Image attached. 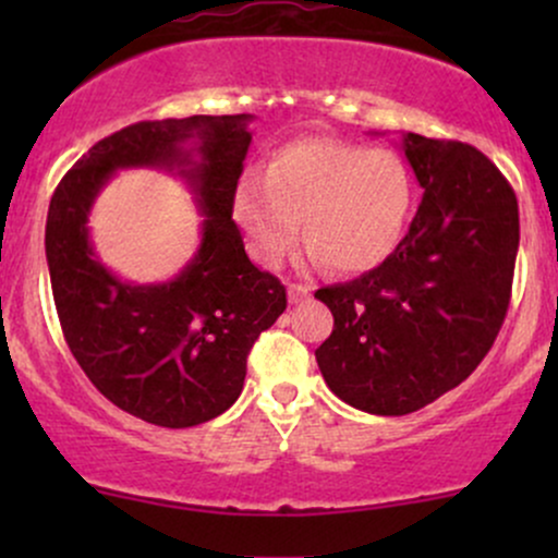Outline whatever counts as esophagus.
I'll use <instances>...</instances> for the list:
<instances>
[{
  "label": "esophagus",
  "mask_w": 558,
  "mask_h": 558,
  "mask_svg": "<svg viewBox=\"0 0 558 558\" xmlns=\"http://www.w3.org/2000/svg\"><path fill=\"white\" fill-rule=\"evenodd\" d=\"M310 293H312V286H301V283L288 286V299H291L293 304H296V301H301V299H306Z\"/></svg>",
  "instance_id": "obj_1"
}]
</instances>
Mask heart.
Wrapping results in <instances>:
<instances>
[{
  "label": "heart",
  "instance_id": "1",
  "mask_svg": "<svg viewBox=\"0 0 558 558\" xmlns=\"http://www.w3.org/2000/svg\"><path fill=\"white\" fill-rule=\"evenodd\" d=\"M412 207V172L396 151L336 138L286 144L265 178L243 175L233 194L254 259L280 265L304 230L310 257L336 272H367L386 262Z\"/></svg>",
  "mask_w": 558,
  "mask_h": 558
}]
</instances>
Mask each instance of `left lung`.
Instances as JSON below:
<instances>
[{
	"mask_svg": "<svg viewBox=\"0 0 558 558\" xmlns=\"http://www.w3.org/2000/svg\"><path fill=\"white\" fill-rule=\"evenodd\" d=\"M425 189L409 233L375 270L319 288L332 332L315 351L338 399L380 417L427 407L488 354L520 248V209L506 178L462 141L403 133Z\"/></svg>",
	"mask_w": 558,
	"mask_h": 558,
	"instance_id": "obj_1",
	"label": "left lung"
}]
</instances>
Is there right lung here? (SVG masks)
Wrapping results in <instances>:
<instances>
[{"label":"right lung","mask_w":558,"mask_h":558,"mask_svg":"<svg viewBox=\"0 0 558 558\" xmlns=\"http://www.w3.org/2000/svg\"><path fill=\"white\" fill-rule=\"evenodd\" d=\"M252 114L144 120L101 138L57 185L47 265L65 341L105 399L159 427H194L235 403L246 356L283 315L286 288L252 265L233 222ZM178 174L203 213L195 257L165 284H131L93 252L87 215L118 169Z\"/></svg>","instance_id":"1"}]
</instances>
